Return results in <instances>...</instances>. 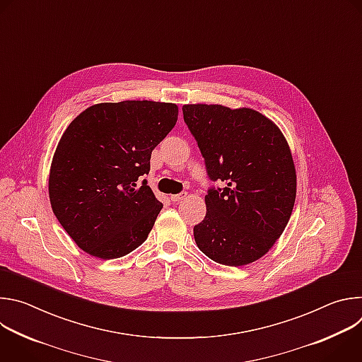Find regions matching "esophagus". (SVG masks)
<instances>
[{"label":"esophagus","mask_w":362,"mask_h":362,"mask_svg":"<svg viewBox=\"0 0 362 362\" xmlns=\"http://www.w3.org/2000/svg\"><path fill=\"white\" fill-rule=\"evenodd\" d=\"M186 196H187L186 192H180V193H177V194H172L170 199H172V202H180V200L186 199Z\"/></svg>","instance_id":"esophagus-1"}]
</instances>
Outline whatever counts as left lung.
<instances>
[{
    "label": "left lung",
    "instance_id": "left-lung-1",
    "mask_svg": "<svg viewBox=\"0 0 362 362\" xmlns=\"http://www.w3.org/2000/svg\"><path fill=\"white\" fill-rule=\"evenodd\" d=\"M212 182L206 216L193 228L197 247L212 261L242 267L262 257L279 239L296 196L292 154L278 126L252 109L185 105Z\"/></svg>",
    "mask_w": 362,
    "mask_h": 362
}]
</instances>
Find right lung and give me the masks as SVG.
Instances as JSON below:
<instances>
[{
    "label": "right lung",
    "mask_w": 362,
    "mask_h": 362,
    "mask_svg": "<svg viewBox=\"0 0 362 362\" xmlns=\"http://www.w3.org/2000/svg\"><path fill=\"white\" fill-rule=\"evenodd\" d=\"M177 113L173 103L126 100L94 105L69 124L51 162L48 194L80 249L116 259L147 239L163 204L139 180Z\"/></svg>",
    "instance_id": "obj_1"
}]
</instances>
